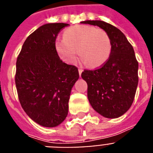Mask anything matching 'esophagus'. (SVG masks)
Returning a JSON list of instances; mask_svg holds the SVG:
<instances>
[{"mask_svg":"<svg viewBox=\"0 0 153 153\" xmlns=\"http://www.w3.org/2000/svg\"><path fill=\"white\" fill-rule=\"evenodd\" d=\"M78 72H79V75H80H80H81V73L83 72V69H82V68H78Z\"/></svg>","mask_w":153,"mask_h":153,"instance_id":"esophagus-1","label":"esophagus"}]
</instances>
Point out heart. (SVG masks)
Returning a JSON list of instances; mask_svg holds the SVG:
<instances>
[{
	"mask_svg": "<svg viewBox=\"0 0 153 153\" xmlns=\"http://www.w3.org/2000/svg\"><path fill=\"white\" fill-rule=\"evenodd\" d=\"M60 57L68 64H74L79 52L83 62L90 68H97L108 59L112 50L107 33L94 26L80 25L66 29L64 38L56 41Z\"/></svg>",
	"mask_w": 153,
	"mask_h": 153,
	"instance_id": "b5f03b06",
	"label": "heart"
}]
</instances>
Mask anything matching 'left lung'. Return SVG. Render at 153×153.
Listing matches in <instances>:
<instances>
[{
    "label": "left lung",
    "mask_w": 153,
    "mask_h": 153,
    "mask_svg": "<svg viewBox=\"0 0 153 153\" xmlns=\"http://www.w3.org/2000/svg\"><path fill=\"white\" fill-rule=\"evenodd\" d=\"M97 25L109 36L112 50L100 68L85 69L81 77L88 84V98L96 112L117 118L131 107L138 85V61L132 45L120 29L102 21H85Z\"/></svg>",
    "instance_id": "1"
}]
</instances>
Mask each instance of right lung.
Masks as SVG:
<instances>
[{
	"label": "right lung",
	"mask_w": 153,
	"mask_h": 153,
	"mask_svg": "<svg viewBox=\"0 0 153 153\" xmlns=\"http://www.w3.org/2000/svg\"><path fill=\"white\" fill-rule=\"evenodd\" d=\"M65 23L39 27L27 37L16 60L15 83L21 107L44 127L57 126L68 115L72 88L78 68L60 60L56 39Z\"/></svg>",
	"instance_id": "add662e5"
}]
</instances>
